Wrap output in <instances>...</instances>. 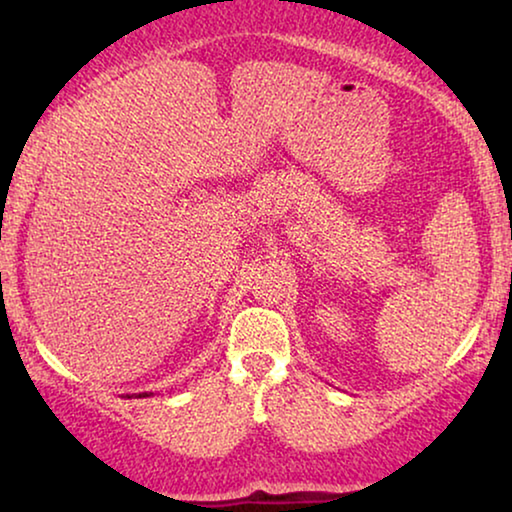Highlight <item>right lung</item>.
I'll list each match as a JSON object with an SVG mask.
<instances>
[{
	"label": "right lung",
	"instance_id": "obj_1",
	"mask_svg": "<svg viewBox=\"0 0 512 512\" xmlns=\"http://www.w3.org/2000/svg\"><path fill=\"white\" fill-rule=\"evenodd\" d=\"M146 396H151V394H146V391L144 394H137V398H146ZM128 398H132V396H128Z\"/></svg>",
	"mask_w": 512,
	"mask_h": 512
}]
</instances>
